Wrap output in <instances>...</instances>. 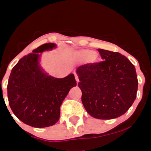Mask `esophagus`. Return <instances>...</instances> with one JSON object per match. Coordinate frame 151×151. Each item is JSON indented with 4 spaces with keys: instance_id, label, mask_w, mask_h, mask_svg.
Segmentation results:
<instances>
[{
    "instance_id": "obj_1",
    "label": "esophagus",
    "mask_w": 151,
    "mask_h": 151,
    "mask_svg": "<svg viewBox=\"0 0 151 151\" xmlns=\"http://www.w3.org/2000/svg\"><path fill=\"white\" fill-rule=\"evenodd\" d=\"M74 77H75V79L76 81H77V83H78L79 81V77H78V75L77 74H74Z\"/></svg>"
}]
</instances>
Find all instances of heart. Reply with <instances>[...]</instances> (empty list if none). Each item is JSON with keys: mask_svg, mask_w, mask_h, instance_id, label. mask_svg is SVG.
<instances>
[{"mask_svg": "<svg viewBox=\"0 0 151 151\" xmlns=\"http://www.w3.org/2000/svg\"><path fill=\"white\" fill-rule=\"evenodd\" d=\"M77 55L79 58H91L93 55H94V52L93 51H91V50H80V51L77 52Z\"/></svg>", "mask_w": 151, "mask_h": 151, "instance_id": "b5f03b06", "label": "heart"}]
</instances>
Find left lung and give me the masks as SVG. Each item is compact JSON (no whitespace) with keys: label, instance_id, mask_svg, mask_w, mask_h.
<instances>
[{"label":"left lung","instance_id":"obj_1","mask_svg":"<svg viewBox=\"0 0 151 151\" xmlns=\"http://www.w3.org/2000/svg\"><path fill=\"white\" fill-rule=\"evenodd\" d=\"M98 51L104 61L86 64L76 70L81 101L93 118L115 119L125 114L136 99L138 84L136 69L120 53Z\"/></svg>","mask_w":151,"mask_h":151}]
</instances>
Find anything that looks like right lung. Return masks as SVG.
I'll return each instance as SVG.
<instances>
[{
	"label": "right lung",
	"mask_w": 151,
	"mask_h": 151,
	"mask_svg": "<svg viewBox=\"0 0 151 151\" xmlns=\"http://www.w3.org/2000/svg\"><path fill=\"white\" fill-rule=\"evenodd\" d=\"M45 43L20 59L12 69L8 79V98L13 114L35 128H45L58 122L60 106L70 90L77 86L73 74L62 79L48 75L40 66L41 53L56 47Z\"/></svg>",
	"instance_id": "obj_1"
}]
</instances>
